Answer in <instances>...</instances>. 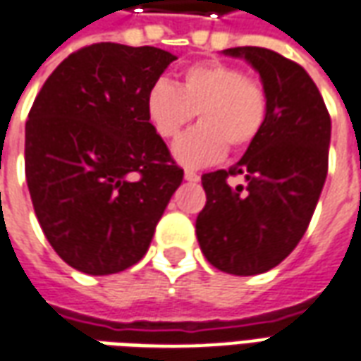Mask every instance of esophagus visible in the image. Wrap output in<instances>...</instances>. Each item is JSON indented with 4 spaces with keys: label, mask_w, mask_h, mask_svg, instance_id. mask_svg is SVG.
Wrapping results in <instances>:
<instances>
[{
    "label": "esophagus",
    "mask_w": 361,
    "mask_h": 361,
    "mask_svg": "<svg viewBox=\"0 0 361 361\" xmlns=\"http://www.w3.org/2000/svg\"><path fill=\"white\" fill-rule=\"evenodd\" d=\"M183 178H185V181H191V183H197V181L201 180L199 173L191 172V170H185V172H183Z\"/></svg>",
    "instance_id": "34e87169"
}]
</instances>
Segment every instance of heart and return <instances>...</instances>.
I'll list each match as a JSON object with an SVG mask.
<instances>
[{"label":"heart","mask_w":361,"mask_h":361,"mask_svg":"<svg viewBox=\"0 0 361 361\" xmlns=\"http://www.w3.org/2000/svg\"><path fill=\"white\" fill-rule=\"evenodd\" d=\"M148 123L158 137L172 140L197 113L201 125L173 145V158L189 168L223 160L228 146L244 150L259 137L268 119V95L240 68L199 62L183 70L180 87L160 78L145 99Z\"/></svg>","instance_id":"b5f03b06"}]
</instances>
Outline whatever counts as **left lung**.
<instances>
[{"label": "left lung", "instance_id": "1", "mask_svg": "<svg viewBox=\"0 0 361 361\" xmlns=\"http://www.w3.org/2000/svg\"><path fill=\"white\" fill-rule=\"evenodd\" d=\"M223 54L258 72L268 119L238 162L201 178L207 203L195 233L211 266L256 276L281 264L311 223L329 172L330 115L311 75L293 60L259 47ZM228 175H242L247 188H231Z\"/></svg>", "mask_w": 361, "mask_h": 361}]
</instances>
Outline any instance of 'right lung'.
<instances>
[{
  "label": "right lung",
  "mask_w": 361,
  "mask_h": 361,
  "mask_svg": "<svg viewBox=\"0 0 361 361\" xmlns=\"http://www.w3.org/2000/svg\"><path fill=\"white\" fill-rule=\"evenodd\" d=\"M178 58L99 42L60 62L25 125V176L40 228L78 271L142 259L183 170L148 123V87Z\"/></svg>",
  "instance_id": "add662e5"
}]
</instances>
